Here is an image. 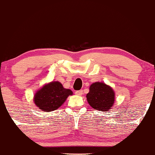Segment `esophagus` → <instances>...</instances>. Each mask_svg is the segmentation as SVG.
<instances>
[{"instance_id":"esophagus-1","label":"esophagus","mask_w":155,"mask_h":155,"mask_svg":"<svg viewBox=\"0 0 155 155\" xmlns=\"http://www.w3.org/2000/svg\"><path fill=\"white\" fill-rule=\"evenodd\" d=\"M82 90H78V91H76L75 92V94L77 95H79V96H80V95L82 94Z\"/></svg>"}]
</instances>
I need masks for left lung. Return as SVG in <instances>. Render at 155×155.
I'll return each instance as SVG.
<instances>
[{"label":"left lung","instance_id":"8db88e82","mask_svg":"<svg viewBox=\"0 0 155 155\" xmlns=\"http://www.w3.org/2000/svg\"><path fill=\"white\" fill-rule=\"evenodd\" d=\"M87 100L93 109L107 111L113 107L115 93L111 87L103 82H94L87 94Z\"/></svg>","mask_w":155,"mask_h":155}]
</instances>
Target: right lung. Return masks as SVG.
<instances>
[{
    "instance_id": "add662e5",
    "label": "right lung",
    "mask_w": 155,
    "mask_h": 155,
    "mask_svg": "<svg viewBox=\"0 0 155 155\" xmlns=\"http://www.w3.org/2000/svg\"><path fill=\"white\" fill-rule=\"evenodd\" d=\"M73 92L65 89L62 84L54 81L46 84L35 94L34 101L37 107L43 111H52L58 109L65 102Z\"/></svg>"
}]
</instances>
